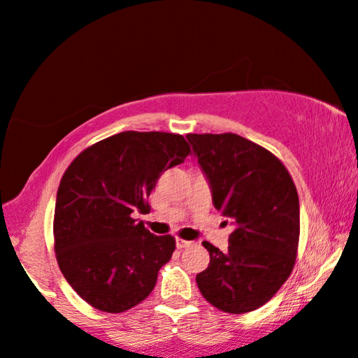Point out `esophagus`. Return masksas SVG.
Listing matches in <instances>:
<instances>
[{"mask_svg":"<svg viewBox=\"0 0 358 358\" xmlns=\"http://www.w3.org/2000/svg\"><path fill=\"white\" fill-rule=\"evenodd\" d=\"M189 245H193L192 241H185V239H180V237H176V247H178V249H187Z\"/></svg>","mask_w":358,"mask_h":358,"instance_id":"esophagus-1","label":"esophagus"}]
</instances>
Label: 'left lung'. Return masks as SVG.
I'll list each match as a JSON object with an SVG mask.
<instances>
[{
  "label": "left lung",
  "mask_w": 358,
  "mask_h": 358,
  "mask_svg": "<svg viewBox=\"0 0 358 358\" xmlns=\"http://www.w3.org/2000/svg\"><path fill=\"white\" fill-rule=\"evenodd\" d=\"M213 204L236 229L221 252L204 241L208 268L196 283L208 303L244 314L264 306L292 275L299 242V199L287 166L232 132L188 134Z\"/></svg>",
  "instance_id": "left-lung-1"
}]
</instances>
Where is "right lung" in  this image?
<instances>
[{
    "instance_id": "obj_1",
    "label": "right lung",
    "mask_w": 358,
    "mask_h": 358,
    "mask_svg": "<svg viewBox=\"0 0 358 358\" xmlns=\"http://www.w3.org/2000/svg\"><path fill=\"white\" fill-rule=\"evenodd\" d=\"M183 136L126 131L85 149L57 192L54 241L70 287L93 308L124 313L149 296L175 239L154 236L132 213H149L165 170L189 155Z\"/></svg>"
}]
</instances>
